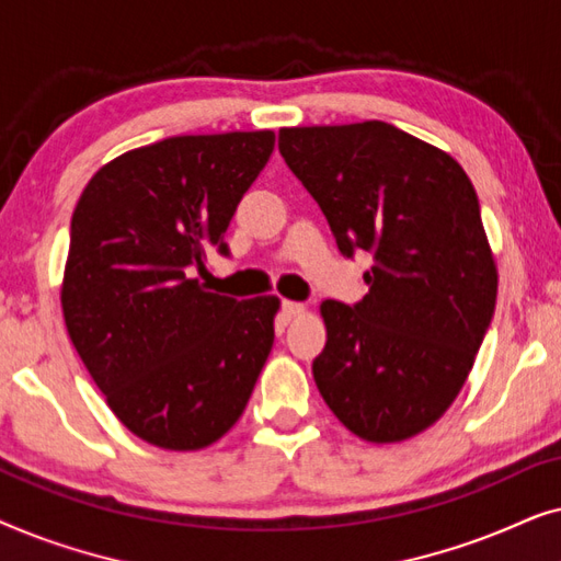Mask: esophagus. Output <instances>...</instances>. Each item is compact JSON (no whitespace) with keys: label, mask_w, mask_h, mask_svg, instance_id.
<instances>
[{"label":"esophagus","mask_w":561,"mask_h":561,"mask_svg":"<svg viewBox=\"0 0 561 561\" xmlns=\"http://www.w3.org/2000/svg\"><path fill=\"white\" fill-rule=\"evenodd\" d=\"M280 309H283V317H286V319H296L298 313L304 311V304H298V301H283Z\"/></svg>","instance_id":"34e87169"}]
</instances>
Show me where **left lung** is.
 <instances>
[{
	"mask_svg": "<svg viewBox=\"0 0 561 561\" xmlns=\"http://www.w3.org/2000/svg\"><path fill=\"white\" fill-rule=\"evenodd\" d=\"M278 150L342 255L373 252L355 306L321 304L313 380L359 439L388 444L442 419L495 311L497 271L462 165L388 122L283 127Z\"/></svg>",
	"mask_w": 561,
	"mask_h": 561,
	"instance_id": "8db88e82",
	"label": "left lung"
}]
</instances>
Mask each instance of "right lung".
Returning <instances> with one entry per match:
<instances>
[{
    "label": "right lung",
    "mask_w": 561,
    "mask_h": 561,
    "mask_svg": "<svg viewBox=\"0 0 561 561\" xmlns=\"http://www.w3.org/2000/svg\"><path fill=\"white\" fill-rule=\"evenodd\" d=\"M275 148L271 129L183 135L99 168L73 209L60 288L76 352L122 424L194 451L242 416L280 301L209 294L194 273Z\"/></svg>",
    "instance_id": "1"
}]
</instances>
